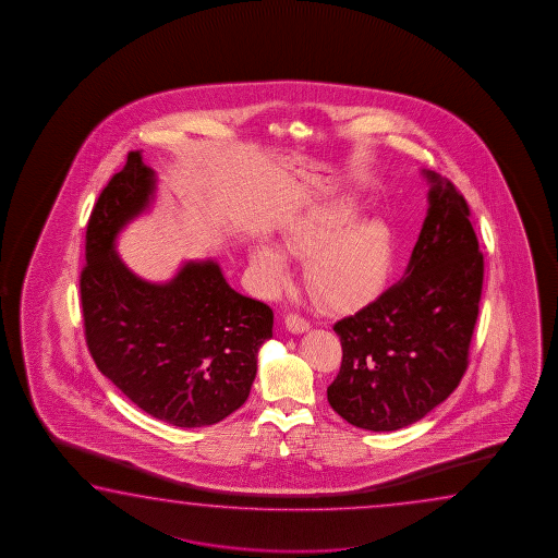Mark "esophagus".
Wrapping results in <instances>:
<instances>
[{"instance_id": "34e87169", "label": "esophagus", "mask_w": 558, "mask_h": 558, "mask_svg": "<svg viewBox=\"0 0 558 558\" xmlns=\"http://www.w3.org/2000/svg\"><path fill=\"white\" fill-rule=\"evenodd\" d=\"M284 328L291 331V333H304V331L311 330V324L301 318V316H296V314H287Z\"/></svg>"}]
</instances>
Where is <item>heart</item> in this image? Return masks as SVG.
<instances>
[{"instance_id":"1","label":"heart","mask_w":558,"mask_h":558,"mask_svg":"<svg viewBox=\"0 0 558 558\" xmlns=\"http://www.w3.org/2000/svg\"><path fill=\"white\" fill-rule=\"evenodd\" d=\"M361 208L357 198L331 201L294 218L281 238L287 254L306 255V283L333 308L368 301L387 281L395 259V234L387 218H357ZM250 264L265 293H279L289 283V262L277 247L257 244Z\"/></svg>"}]
</instances>
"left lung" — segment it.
I'll return each mask as SVG.
<instances>
[{"label": "left lung", "mask_w": 558, "mask_h": 558, "mask_svg": "<svg viewBox=\"0 0 558 558\" xmlns=\"http://www.w3.org/2000/svg\"><path fill=\"white\" fill-rule=\"evenodd\" d=\"M422 175L429 207L402 279L333 324L343 357L328 402L371 432L414 424L459 387L478 318L484 259L471 210L451 181Z\"/></svg>", "instance_id": "8db88e82"}]
</instances>
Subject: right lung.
<instances>
[{
	"label": "right lung",
	"mask_w": 558,
	"mask_h": 558,
	"mask_svg": "<svg viewBox=\"0 0 558 558\" xmlns=\"http://www.w3.org/2000/svg\"><path fill=\"white\" fill-rule=\"evenodd\" d=\"M156 171L131 151L95 203L80 279L95 365L136 407L178 427L218 424L250 397L274 312L236 293L215 259L183 262L166 283L131 271L117 238L154 203Z\"/></svg>",
	"instance_id": "right-lung-1"
}]
</instances>
